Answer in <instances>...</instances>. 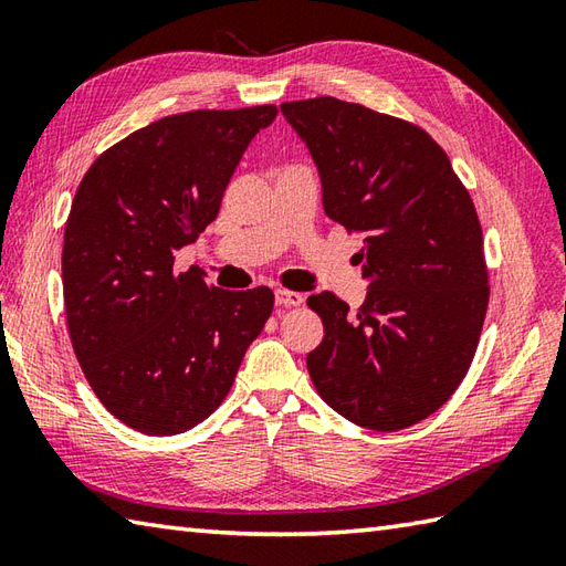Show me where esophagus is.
Segmentation results:
<instances>
[{"label":"esophagus","instance_id":"esophagus-1","mask_svg":"<svg viewBox=\"0 0 566 566\" xmlns=\"http://www.w3.org/2000/svg\"><path fill=\"white\" fill-rule=\"evenodd\" d=\"M274 302H276V306H302L304 304V294H298V292H290V290H276L274 292Z\"/></svg>","mask_w":566,"mask_h":566}]
</instances>
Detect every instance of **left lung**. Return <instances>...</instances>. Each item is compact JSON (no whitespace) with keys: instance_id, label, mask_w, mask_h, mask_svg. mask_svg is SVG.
I'll return each mask as SVG.
<instances>
[{"instance_id":"8db88e82","label":"left lung","mask_w":566,"mask_h":566,"mask_svg":"<svg viewBox=\"0 0 566 566\" xmlns=\"http://www.w3.org/2000/svg\"><path fill=\"white\" fill-rule=\"evenodd\" d=\"M280 109L318 165L323 209L365 235L363 306L350 314L333 292L306 298L323 321L311 381L355 426H416L462 384L486 318L474 201L448 153L411 122L335 97Z\"/></svg>"}]
</instances>
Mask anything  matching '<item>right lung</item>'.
<instances>
[{
	"mask_svg": "<svg viewBox=\"0 0 566 566\" xmlns=\"http://www.w3.org/2000/svg\"><path fill=\"white\" fill-rule=\"evenodd\" d=\"M274 104L165 116L106 148L72 199L63 296L72 350L106 411L177 436L223 403L272 316L268 286L226 292L175 255L221 209Z\"/></svg>",
	"mask_w": 566,
	"mask_h": 566,
	"instance_id": "1",
	"label": "right lung"
}]
</instances>
